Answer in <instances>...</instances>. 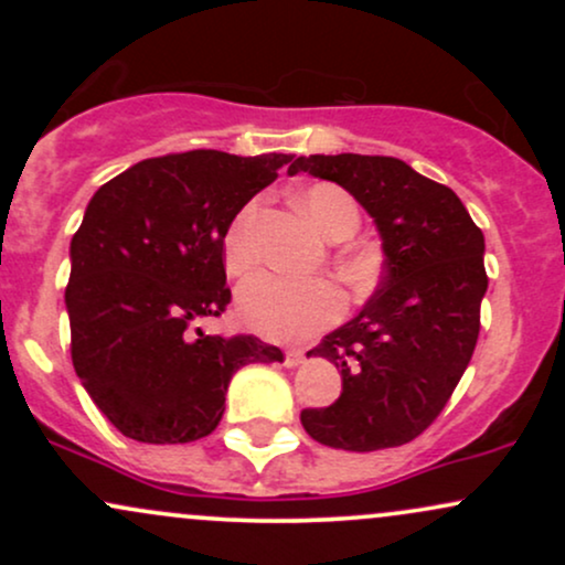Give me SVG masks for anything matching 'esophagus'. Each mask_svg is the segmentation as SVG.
<instances>
[{
	"mask_svg": "<svg viewBox=\"0 0 565 565\" xmlns=\"http://www.w3.org/2000/svg\"><path fill=\"white\" fill-rule=\"evenodd\" d=\"M302 361H305L302 350H287V355H284V366H289V369L300 366Z\"/></svg>",
	"mask_w": 565,
	"mask_h": 565,
	"instance_id": "34e87169",
	"label": "esophagus"
}]
</instances>
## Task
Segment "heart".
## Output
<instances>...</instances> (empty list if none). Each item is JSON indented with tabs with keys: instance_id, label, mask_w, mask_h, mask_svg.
<instances>
[{
	"instance_id": "obj_1",
	"label": "heart",
	"mask_w": 565,
	"mask_h": 565,
	"mask_svg": "<svg viewBox=\"0 0 565 565\" xmlns=\"http://www.w3.org/2000/svg\"><path fill=\"white\" fill-rule=\"evenodd\" d=\"M305 217L323 236L340 242L359 228V206L337 185H310L297 196ZM257 217V201H249L238 210L225 231L223 255L231 274H244L255 265V244L252 225ZM369 274L366 260L348 263V276L361 281ZM238 319L270 340H305L332 327L345 310V297L327 278H291L278 274H257L236 291Z\"/></svg>"
}]
</instances>
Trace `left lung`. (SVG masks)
Segmentation results:
<instances>
[{"label": "left lung", "instance_id": "8db88e82", "mask_svg": "<svg viewBox=\"0 0 565 565\" xmlns=\"http://www.w3.org/2000/svg\"><path fill=\"white\" fill-rule=\"evenodd\" d=\"M332 180L382 238V278L361 313L308 350L340 369L332 406L305 408L310 438L345 451L408 444L438 417L468 369L489 287L483 233L451 188L393 157H300L289 174Z\"/></svg>", "mask_w": 565, "mask_h": 565}]
</instances>
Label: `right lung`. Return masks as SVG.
<instances>
[{
    "label": "right lung",
    "instance_id": "right-lung-1",
    "mask_svg": "<svg viewBox=\"0 0 565 565\" xmlns=\"http://www.w3.org/2000/svg\"><path fill=\"white\" fill-rule=\"evenodd\" d=\"M289 161L291 153H170L138 161L89 199L71 238V359L121 436L140 444L210 436L233 374L284 361L257 337L225 340L196 323L231 302L223 265L231 220Z\"/></svg>",
    "mask_w": 565,
    "mask_h": 565
}]
</instances>
